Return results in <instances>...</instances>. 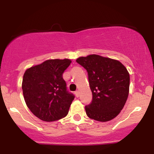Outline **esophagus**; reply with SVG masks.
<instances>
[{"mask_svg":"<svg viewBox=\"0 0 154 154\" xmlns=\"http://www.w3.org/2000/svg\"><path fill=\"white\" fill-rule=\"evenodd\" d=\"M75 95H76V96H77V98H78V97H79V91H75Z\"/></svg>","mask_w":154,"mask_h":154,"instance_id":"esophagus-1","label":"esophagus"}]
</instances>
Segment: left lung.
I'll return each instance as SVG.
<instances>
[{"mask_svg":"<svg viewBox=\"0 0 154 154\" xmlns=\"http://www.w3.org/2000/svg\"><path fill=\"white\" fill-rule=\"evenodd\" d=\"M88 72L93 94L85 106L88 116L99 122L115 118L126 103L130 88V75L119 61L98 55H89L76 60Z\"/></svg>","mask_w":154,"mask_h":154,"instance_id":"1","label":"left lung"}]
</instances>
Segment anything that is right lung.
Listing matches in <instances>:
<instances>
[{"mask_svg": "<svg viewBox=\"0 0 154 154\" xmlns=\"http://www.w3.org/2000/svg\"><path fill=\"white\" fill-rule=\"evenodd\" d=\"M69 59L47 60L24 72L22 91L26 106L35 116L45 122H54L67 115L73 93L67 91L63 73Z\"/></svg>", "mask_w": 154, "mask_h": 154, "instance_id": "right-lung-1", "label": "right lung"}]
</instances>
